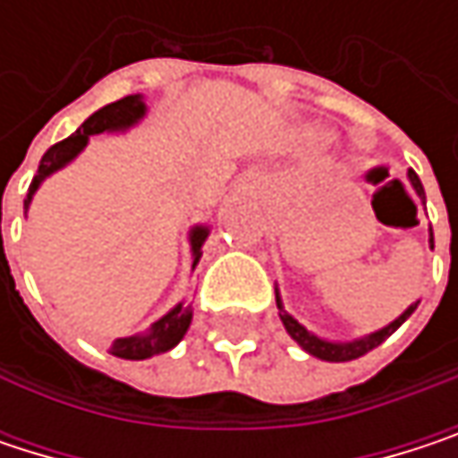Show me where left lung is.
<instances>
[{"mask_svg": "<svg viewBox=\"0 0 458 458\" xmlns=\"http://www.w3.org/2000/svg\"><path fill=\"white\" fill-rule=\"evenodd\" d=\"M409 177H411V185L416 188V193L424 199V188H421V180L416 177V172H409ZM429 243L435 246V241H432V235H429ZM278 310H281V320H284V326H286V331L292 334V339H297L310 355H316L320 360H334V363H342V360H355V358H360V355H366L369 350H374L377 344H382L403 320L411 316L413 310H416V305H411L401 318H395L390 326H385L382 331H377V334H369V336H363V339H355V342H326V339H318L316 334H310L305 326H300L297 320L292 318L286 310H284V305H281V300H278Z\"/></svg>", "mask_w": 458, "mask_h": 458, "instance_id": "left-lung-1", "label": "left lung"}]
</instances>
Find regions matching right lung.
Returning <instances> with one entry per match:
<instances>
[{
    "mask_svg": "<svg viewBox=\"0 0 458 458\" xmlns=\"http://www.w3.org/2000/svg\"><path fill=\"white\" fill-rule=\"evenodd\" d=\"M142 114H145L142 100H140L138 95H130V98H122V100L111 103V106L100 108L98 114H92L71 138L55 142L45 156H42V161H39V169H37V174H34V180H31V185H29V193H26L23 207L29 209L31 196L37 193L39 182L45 180L47 174H52L55 169L65 166V164L87 145L89 135H100V132H106V130H124V127L135 124ZM207 233H209L207 228H196L193 230V235H191V243H193V267H196L199 259H201V243L207 241ZM191 318H193L191 305H177L172 313H166L164 318L156 320V323L150 326L148 334L127 336V339H116V342L108 347V352L116 355V358H124V360H145V358H153V355H158V352H166V350H172V347L182 339V334H185L188 326H191Z\"/></svg>",
    "mask_w": 458,
    "mask_h": 458,
    "instance_id": "right-lung-1",
    "label": "right lung"
}]
</instances>
